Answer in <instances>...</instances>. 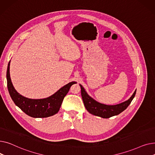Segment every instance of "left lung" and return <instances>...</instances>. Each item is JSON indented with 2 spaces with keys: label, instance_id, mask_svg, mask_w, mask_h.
<instances>
[{
  "label": "left lung",
  "instance_id": "left-lung-1",
  "mask_svg": "<svg viewBox=\"0 0 155 155\" xmlns=\"http://www.w3.org/2000/svg\"><path fill=\"white\" fill-rule=\"evenodd\" d=\"M80 86L81 87V94L86 109L92 114L103 118H109L118 115L124 111L131 104L136 92V90L130 99L123 103L114 105H108L99 103L93 99L87 94L82 85L80 84Z\"/></svg>",
  "mask_w": 155,
  "mask_h": 155
}]
</instances>
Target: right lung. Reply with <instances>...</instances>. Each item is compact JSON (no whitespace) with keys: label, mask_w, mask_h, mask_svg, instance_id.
Here are the masks:
<instances>
[{"label":"right lung","mask_w":155,"mask_h":155,"mask_svg":"<svg viewBox=\"0 0 155 155\" xmlns=\"http://www.w3.org/2000/svg\"><path fill=\"white\" fill-rule=\"evenodd\" d=\"M10 61L7 70V88L11 99L14 104L24 113L32 117H47L58 112L61 105L64 97L68 92L70 87L77 84L71 82L61 88L51 96L43 99H31L23 97L15 90L12 84L9 73Z\"/></svg>","instance_id":"add662e5"}]
</instances>
